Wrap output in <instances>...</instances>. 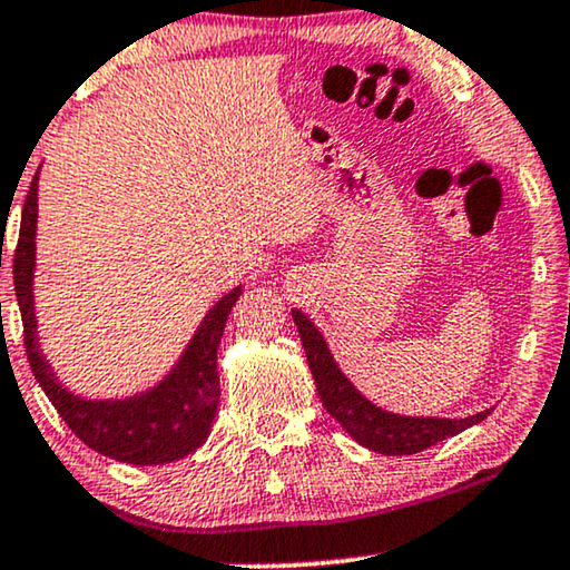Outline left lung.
Returning <instances> with one entry per match:
<instances>
[{
  "instance_id": "obj_1",
  "label": "left lung",
  "mask_w": 570,
  "mask_h": 570,
  "mask_svg": "<svg viewBox=\"0 0 570 570\" xmlns=\"http://www.w3.org/2000/svg\"><path fill=\"white\" fill-rule=\"evenodd\" d=\"M292 317L296 331L302 335L312 380H315L317 395L323 400L325 411L346 429V434L354 442L372 449V452L392 456L423 452V449L475 426V423L488 419L493 411V407H488V411L468 415V419H436V415L421 419V415H400L384 411V407L374 405L372 400H366L351 384L348 376L341 372L323 333L312 325V320L302 309H292Z\"/></svg>"
}]
</instances>
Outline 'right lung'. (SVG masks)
<instances>
[{
  "label": "right lung",
  "instance_id": "add662e5",
  "mask_svg": "<svg viewBox=\"0 0 570 570\" xmlns=\"http://www.w3.org/2000/svg\"><path fill=\"white\" fill-rule=\"evenodd\" d=\"M36 222L38 173L30 183L26 206H22L12 274L22 331H26L28 362L51 405L87 446L116 462L141 464L144 468V464H165L194 454L206 442L216 407H219L216 348H219L224 325H227L237 296L243 294V286L232 288L206 312L178 364L155 387L121 400L79 397L59 382L51 364L46 362L41 343H38V320L33 307Z\"/></svg>",
  "mask_w": 570,
  "mask_h": 570
}]
</instances>
